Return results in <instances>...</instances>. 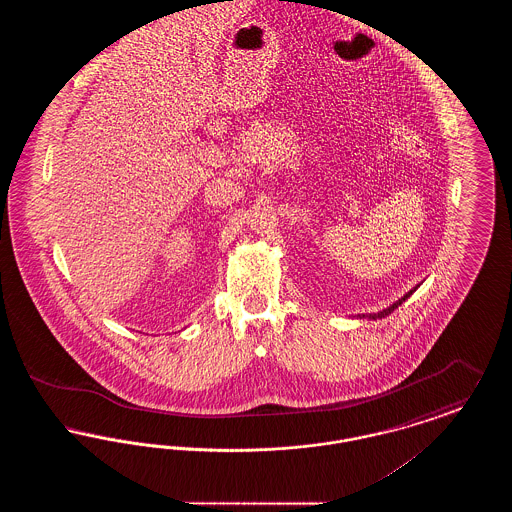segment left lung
I'll return each mask as SVG.
<instances>
[{"label":"left lung","mask_w":512,"mask_h":512,"mask_svg":"<svg viewBox=\"0 0 512 512\" xmlns=\"http://www.w3.org/2000/svg\"><path fill=\"white\" fill-rule=\"evenodd\" d=\"M416 288H418V286H416ZM416 288H414V290H411V292L405 293V295H403V297H401L399 301H395V303H393V305H390L388 309H384V311H380V313H370V315H366V317L372 318V320H376V318L388 317V315H391V313H393V311H395V309H397V307H399V305H401V303H403V301H405L407 297H411V295H413V292H416ZM363 317H365V315H363Z\"/></svg>","instance_id":"obj_1"}]
</instances>
